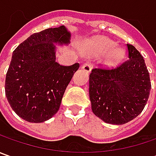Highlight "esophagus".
<instances>
[{
    "mask_svg": "<svg viewBox=\"0 0 156 156\" xmlns=\"http://www.w3.org/2000/svg\"><path fill=\"white\" fill-rule=\"evenodd\" d=\"M81 69H83L86 73H90V71H91V64L90 62H85L82 66H81Z\"/></svg>",
    "mask_w": 156,
    "mask_h": 156,
    "instance_id": "esophagus-1",
    "label": "esophagus"
}]
</instances>
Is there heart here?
Here are the masks:
<instances>
[{"instance_id": "1", "label": "heart", "mask_w": 156, "mask_h": 156, "mask_svg": "<svg viewBox=\"0 0 156 156\" xmlns=\"http://www.w3.org/2000/svg\"><path fill=\"white\" fill-rule=\"evenodd\" d=\"M93 53L96 55H102L107 54L105 62L107 65H114L119 62L124 55L122 48L115 47V42L112 40L101 37L94 41Z\"/></svg>"}]
</instances>
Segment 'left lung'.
<instances>
[{
    "label": "left lung",
    "instance_id": "1",
    "mask_svg": "<svg viewBox=\"0 0 156 156\" xmlns=\"http://www.w3.org/2000/svg\"><path fill=\"white\" fill-rule=\"evenodd\" d=\"M129 59L115 69H94L89 75L93 113L106 123L122 125L138 116L147 103L151 82L145 61L127 44Z\"/></svg>",
    "mask_w": 156,
    "mask_h": 156
}]
</instances>
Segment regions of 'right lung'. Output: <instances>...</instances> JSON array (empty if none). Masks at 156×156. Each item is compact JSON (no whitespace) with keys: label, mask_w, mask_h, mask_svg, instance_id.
<instances>
[{"label":"right lung","mask_w":156,"mask_h":156,"mask_svg":"<svg viewBox=\"0 0 156 156\" xmlns=\"http://www.w3.org/2000/svg\"><path fill=\"white\" fill-rule=\"evenodd\" d=\"M71 34L65 26L33 34L13 52L6 75L5 93L17 115L29 122L49 120L61 106L64 92L79 63L55 62L56 46L68 45Z\"/></svg>","instance_id":"1"}]
</instances>
